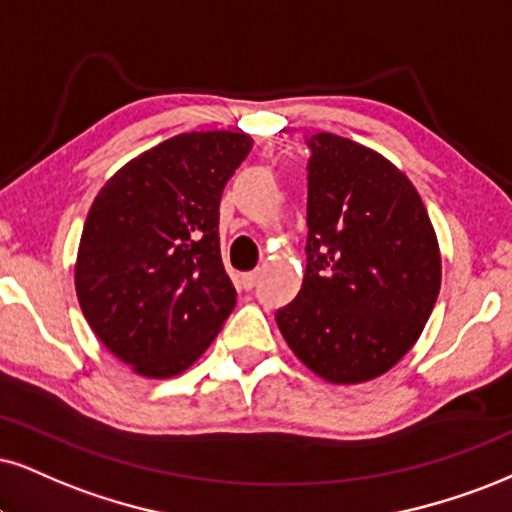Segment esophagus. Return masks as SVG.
<instances>
[{
  "instance_id": "obj_1",
  "label": "esophagus",
  "mask_w": 512,
  "mask_h": 512,
  "mask_svg": "<svg viewBox=\"0 0 512 512\" xmlns=\"http://www.w3.org/2000/svg\"><path fill=\"white\" fill-rule=\"evenodd\" d=\"M258 270H254V273H244L242 275V285H244V289H254L256 287V282H258Z\"/></svg>"
}]
</instances>
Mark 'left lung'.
Here are the masks:
<instances>
[{
    "label": "left lung",
    "mask_w": 512,
    "mask_h": 512,
    "mask_svg": "<svg viewBox=\"0 0 512 512\" xmlns=\"http://www.w3.org/2000/svg\"><path fill=\"white\" fill-rule=\"evenodd\" d=\"M304 285L275 313L294 356L332 384L394 368L430 320L441 287L437 232L418 189L363 144L308 137Z\"/></svg>",
    "instance_id": "8db88e82"
}]
</instances>
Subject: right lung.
Segmentation results:
<instances>
[{
    "instance_id": "1",
    "label": "right lung",
    "mask_w": 512,
    "mask_h": 512,
    "mask_svg": "<svg viewBox=\"0 0 512 512\" xmlns=\"http://www.w3.org/2000/svg\"><path fill=\"white\" fill-rule=\"evenodd\" d=\"M251 147L246 132H182L125 163L94 197L75 294L99 342L137 375L185 372L235 308L220 197Z\"/></svg>"
}]
</instances>
